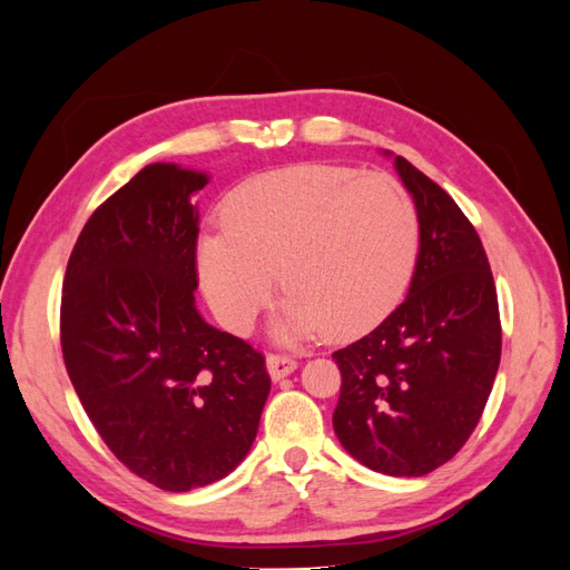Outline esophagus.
<instances>
[{"label":"esophagus","mask_w":570,"mask_h":570,"mask_svg":"<svg viewBox=\"0 0 570 570\" xmlns=\"http://www.w3.org/2000/svg\"><path fill=\"white\" fill-rule=\"evenodd\" d=\"M266 368H268V375L273 377V381L278 383L297 368V361L289 358V356H281V354H268L266 356Z\"/></svg>","instance_id":"1"}]
</instances>
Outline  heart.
<instances>
[{"label":"heart","mask_w":570,"mask_h":570,"mask_svg":"<svg viewBox=\"0 0 570 570\" xmlns=\"http://www.w3.org/2000/svg\"><path fill=\"white\" fill-rule=\"evenodd\" d=\"M419 252L416 206L383 170L297 164L239 185L223 228L197 237L204 297L233 333L287 292L271 335L295 344L366 333L400 302Z\"/></svg>","instance_id":"heart-1"}]
</instances>
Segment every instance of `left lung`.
I'll return each instance as SVG.
<instances>
[{
  "label": "left lung",
  "mask_w": 570,
  "mask_h": 570,
  "mask_svg": "<svg viewBox=\"0 0 570 570\" xmlns=\"http://www.w3.org/2000/svg\"><path fill=\"white\" fill-rule=\"evenodd\" d=\"M392 159L416 204V268L406 299L333 354L342 373L333 428L366 469L419 478L450 461L475 430L502 356V325L471 220L416 166Z\"/></svg>",
  "instance_id": "left-lung-1"
}]
</instances>
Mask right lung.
Here are the masks:
<instances>
[{
  "mask_svg": "<svg viewBox=\"0 0 570 570\" xmlns=\"http://www.w3.org/2000/svg\"><path fill=\"white\" fill-rule=\"evenodd\" d=\"M204 170L149 164L85 223L61 297L66 371L120 463L168 492L233 473L271 392L264 356L197 308Z\"/></svg>",
  "mask_w": 570,
  "mask_h": 570,
  "instance_id": "1",
  "label": "right lung"
}]
</instances>
